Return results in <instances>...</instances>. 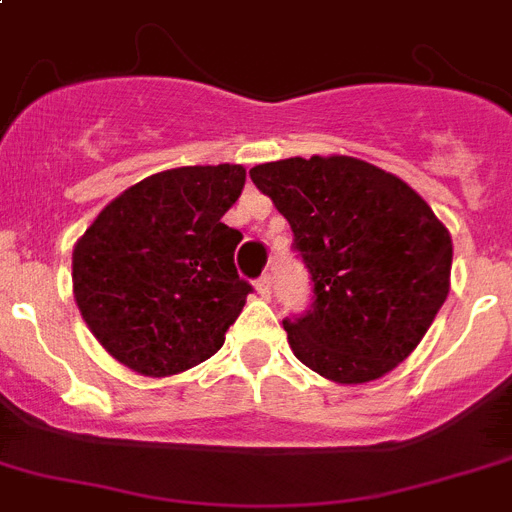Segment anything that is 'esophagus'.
<instances>
[{
	"instance_id": "34e87169",
	"label": "esophagus",
	"mask_w": 512,
	"mask_h": 512,
	"mask_svg": "<svg viewBox=\"0 0 512 512\" xmlns=\"http://www.w3.org/2000/svg\"><path fill=\"white\" fill-rule=\"evenodd\" d=\"M256 293L269 301V295H272V277L269 274H261L259 280H256Z\"/></svg>"
}]
</instances>
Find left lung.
<instances>
[{"label": "left lung", "instance_id": "left-lung-1", "mask_svg": "<svg viewBox=\"0 0 512 512\" xmlns=\"http://www.w3.org/2000/svg\"><path fill=\"white\" fill-rule=\"evenodd\" d=\"M251 180L290 222L314 282L287 342L337 384L390 374L424 340L450 293L453 240L398 175L356 156L256 164Z\"/></svg>", "mask_w": 512, "mask_h": 512}]
</instances>
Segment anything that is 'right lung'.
Here are the masks:
<instances>
[{"label":"right lung","mask_w":512,"mask_h":512,"mask_svg":"<svg viewBox=\"0 0 512 512\" xmlns=\"http://www.w3.org/2000/svg\"><path fill=\"white\" fill-rule=\"evenodd\" d=\"M243 164L156 172L99 211L73 248V295L101 348L143 377L193 369L225 345L251 293L222 222Z\"/></svg>","instance_id":"1"}]
</instances>
